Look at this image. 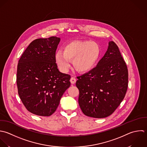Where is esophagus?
Returning <instances> with one entry per match:
<instances>
[{
	"mask_svg": "<svg viewBox=\"0 0 147 147\" xmlns=\"http://www.w3.org/2000/svg\"><path fill=\"white\" fill-rule=\"evenodd\" d=\"M76 78H75V77H71V78H70V82L72 84H74L76 82Z\"/></svg>",
	"mask_w": 147,
	"mask_h": 147,
	"instance_id": "34e87169",
	"label": "esophagus"
}]
</instances>
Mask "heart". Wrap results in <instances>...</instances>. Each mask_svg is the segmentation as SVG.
<instances>
[{
    "label": "heart",
    "instance_id": "b5f03b06",
    "mask_svg": "<svg viewBox=\"0 0 147 147\" xmlns=\"http://www.w3.org/2000/svg\"><path fill=\"white\" fill-rule=\"evenodd\" d=\"M63 50H58L55 60L63 72H66L71 61L73 68L79 73L87 72L93 68L100 54L99 45L89 40H73L63 46Z\"/></svg>",
    "mask_w": 147,
    "mask_h": 147
}]
</instances>
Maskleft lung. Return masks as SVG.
Masks as SVG:
<instances>
[{
    "label": "left lung",
    "mask_w": 147,
    "mask_h": 147,
    "mask_svg": "<svg viewBox=\"0 0 147 147\" xmlns=\"http://www.w3.org/2000/svg\"><path fill=\"white\" fill-rule=\"evenodd\" d=\"M78 103L83 113L94 118L112 115L125 96L128 85L127 65L113 41L96 67L77 77Z\"/></svg>",
    "instance_id": "left-lung-1"
}]
</instances>
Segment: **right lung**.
Instances as JSON below:
<instances>
[{"mask_svg":"<svg viewBox=\"0 0 147 147\" xmlns=\"http://www.w3.org/2000/svg\"><path fill=\"white\" fill-rule=\"evenodd\" d=\"M60 38L34 40L19 60L16 84L26 108L40 116L55 112L60 100L70 86V76L59 71L55 60Z\"/></svg>","mask_w":147,"mask_h":147,"instance_id":"obj_1","label":"right lung"}]
</instances>
